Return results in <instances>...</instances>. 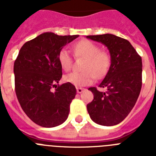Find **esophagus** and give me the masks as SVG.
Returning a JSON list of instances; mask_svg holds the SVG:
<instances>
[{
	"instance_id": "34e87169",
	"label": "esophagus",
	"mask_w": 156,
	"mask_h": 156,
	"mask_svg": "<svg viewBox=\"0 0 156 156\" xmlns=\"http://www.w3.org/2000/svg\"><path fill=\"white\" fill-rule=\"evenodd\" d=\"M83 88H81V87H77V92L78 93V94H81V93L83 92Z\"/></svg>"
}]
</instances>
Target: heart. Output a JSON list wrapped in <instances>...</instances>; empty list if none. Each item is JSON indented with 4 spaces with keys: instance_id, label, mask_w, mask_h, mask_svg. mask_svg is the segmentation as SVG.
Returning <instances> with one entry per match:
<instances>
[{
    "instance_id": "heart-1",
    "label": "heart",
    "mask_w": 156,
    "mask_h": 156,
    "mask_svg": "<svg viewBox=\"0 0 156 156\" xmlns=\"http://www.w3.org/2000/svg\"><path fill=\"white\" fill-rule=\"evenodd\" d=\"M73 50L77 56L86 58L83 72H71L64 77L66 83L76 87L90 85L95 77L102 78L107 73L111 65V57L108 52L100 50V46L90 40H81L76 43ZM58 61L61 68L68 71L72 66V56L67 48H62L58 53Z\"/></svg>"
}]
</instances>
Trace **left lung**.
Wrapping results in <instances>:
<instances>
[{
    "instance_id": "1",
    "label": "left lung",
    "mask_w": 156,
    "mask_h": 156,
    "mask_svg": "<svg viewBox=\"0 0 156 156\" xmlns=\"http://www.w3.org/2000/svg\"><path fill=\"white\" fill-rule=\"evenodd\" d=\"M87 39L105 45L111 65L99 85L105 92L90 87L94 100L87 105L90 119L98 125L116 126L133 109L142 88L143 63L141 56L127 40L112 34L87 35Z\"/></svg>"
}]
</instances>
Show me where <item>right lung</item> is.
<instances>
[{"mask_svg":"<svg viewBox=\"0 0 156 156\" xmlns=\"http://www.w3.org/2000/svg\"><path fill=\"white\" fill-rule=\"evenodd\" d=\"M78 37L43 33L25 43L14 61L18 102L28 117L42 127L58 126L68 118L76 88L69 83L57 85L62 77L58 53ZM53 87L55 90H52Z\"/></svg>","mask_w":156,"mask_h":156,"instance_id":"obj_1","label":"right lung"}]
</instances>
